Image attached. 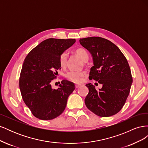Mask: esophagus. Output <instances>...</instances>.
Wrapping results in <instances>:
<instances>
[{"instance_id": "34e87169", "label": "esophagus", "mask_w": 148, "mask_h": 148, "mask_svg": "<svg viewBox=\"0 0 148 148\" xmlns=\"http://www.w3.org/2000/svg\"><path fill=\"white\" fill-rule=\"evenodd\" d=\"M81 86H82V84H75V87H76V88H78L80 87Z\"/></svg>"}]
</instances>
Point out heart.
Returning a JSON list of instances; mask_svg holds the SVG:
<instances>
[{"instance_id":"obj_1","label":"heart","mask_w":148,"mask_h":148,"mask_svg":"<svg viewBox=\"0 0 148 148\" xmlns=\"http://www.w3.org/2000/svg\"><path fill=\"white\" fill-rule=\"evenodd\" d=\"M76 53L80 57L83 62H87L89 59V54L86 49L83 48H79ZM67 58H68V53L65 52L60 56L59 58V64L62 67H65L67 63ZM84 76V71H70L65 74V77L70 80V81L75 83H80L82 81V78Z\"/></svg>"}]
</instances>
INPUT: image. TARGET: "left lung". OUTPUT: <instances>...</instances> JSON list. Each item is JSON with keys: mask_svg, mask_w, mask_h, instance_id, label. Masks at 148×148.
Instances as JSON below:
<instances>
[{"mask_svg": "<svg viewBox=\"0 0 148 148\" xmlns=\"http://www.w3.org/2000/svg\"><path fill=\"white\" fill-rule=\"evenodd\" d=\"M90 52L93 66L89 79L102 85L97 91L88 83L89 92L84 99L88 109L96 115L107 117L122 109L129 95L133 79L127 60L119 48L106 39L89 37L79 39Z\"/></svg>", "mask_w": 148, "mask_h": 148, "instance_id": "8db88e82", "label": "left lung"}]
</instances>
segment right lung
I'll return each instance as SVG.
<instances>
[{
	"instance_id": "add662e5",
	"label": "right lung",
	"mask_w": 148,
	"mask_h": 148,
	"mask_svg": "<svg viewBox=\"0 0 148 148\" xmlns=\"http://www.w3.org/2000/svg\"><path fill=\"white\" fill-rule=\"evenodd\" d=\"M75 39L49 38L31 50L25 58L20 73L19 86L25 104L34 117L48 120L64 111L75 84L62 80L53 89L51 83L60 69L59 58L75 42Z\"/></svg>"
}]
</instances>
